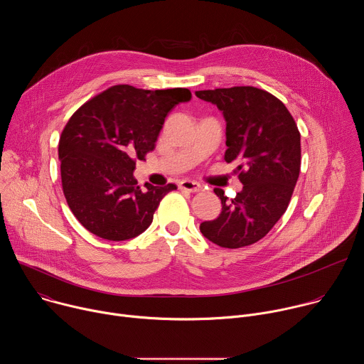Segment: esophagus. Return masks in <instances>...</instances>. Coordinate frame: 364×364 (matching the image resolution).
Returning a JSON list of instances; mask_svg holds the SVG:
<instances>
[{
	"label": "esophagus",
	"instance_id": "34e87169",
	"mask_svg": "<svg viewBox=\"0 0 364 364\" xmlns=\"http://www.w3.org/2000/svg\"><path fill=\"white\" fill-rule=\"evenodd\" d=\"M180 188H181V190H186V191H190V193H197V191H200L203 187H201V184L197 183V181H193V180H183V181L180 183Z\"/></svg>",
	"mask_w": 364,
	"mask_h": 364
}]
</instances>
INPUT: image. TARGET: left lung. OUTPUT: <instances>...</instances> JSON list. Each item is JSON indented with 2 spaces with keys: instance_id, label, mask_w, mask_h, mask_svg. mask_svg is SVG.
Returning <instances> with one entry per match:
<instances>
[{
  "instance_id": "left-lung-1",
  "label": "left lung",
  "mask_w": 364,
  "mask_h": 364,
  "mask_svg": "<svg viewBox=\"0 0 364 364\" xmlns=\"http://www.w3.org/2000/svg\"><path fill=\"white\" fill-rule=\"evenodd\" d=\"M226 119V163H235L243 188L222 200L218 219L203 222L200 232L229 249L261 240L285 213L301 168V135L284 103L272 93L253 86L197 90Z\"/></svg>"
}]
</instances>
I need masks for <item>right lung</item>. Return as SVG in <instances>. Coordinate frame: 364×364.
I'll use <instances>...</instances> for the list:
<instances>
[{"instance_id":"add662e5","label":"right lung","mask_w":364,"mask_h":364,"mask_svg":"<svg viewBox=\"0 0 364 364\" xmlns=\"http://www.w3.org/2000/svg\"><path fill=\"white\" fill-rule=\"evenodd\" d=\"M184 87L144 90L115 85L93 96L70 117L59 141L62 187L75 218L108 240L141 235L163 197L176 184L138 186L136 160H145L167 114L187 102Z\"/></svg>"}]
</instances>
